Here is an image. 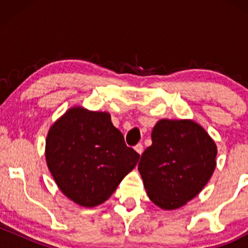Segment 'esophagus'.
Wrapping results in <instances>:
<instances>
[{
    "label": "esophagus",
    "mask_w": 248,
    "mask_h": 248,
    "mask_svg": "<svg viewBox=\"0 0 248 248\" xmlns=\"http://www.w3.org/2000/svg\"><path fill=\"white\" fill-rule=\"evenodd\" d=\"M134 149L136 150V153L140 154V155H141L142 153H143V146H142V143H138V144H136V146L134 147Z\"/></svg>",
    "instance_id": "1"
}]
</instances>
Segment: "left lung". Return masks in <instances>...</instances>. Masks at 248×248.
I'll list each match as a JSON object with an SVG mask.
<instances>
[{
    "mask_svg": "<svg viewBox=\"0 0 248 248\" xmlns=\"http://www.w3.org/2000/svg\"><path fill=\"white\" fill-rule=\"evenodd\" d=\"M152 141L139 162L148 197L163 210L178 209L211 178L217 146L192 120L162 119L153 128Z\"/></svg>",
    "mask_w": 248,
    "mask_h": 248,
    "instance_id": "1",
    "label": "left lung"
}]
</instances>
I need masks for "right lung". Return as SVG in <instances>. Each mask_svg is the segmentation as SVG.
I'll return each mask as SVG.
<instances>
[{
	"instance_id": "add662e5",
	"label": "right lung",
	"mask_w": 248,
	"mask_h": 248,
	"mask_svg": "<svg viewBox=\"0 0 248 248\" xmlns=\"http://www.w3.org/2000/svg\"><path fill=\"white\" fill-rule=\"evenodd\" d=\"M45 158L61 191L93 207L112 196L140 155L127 147L109 113L72 107L51 126Z\"/></svg>"
}]
</instances>
